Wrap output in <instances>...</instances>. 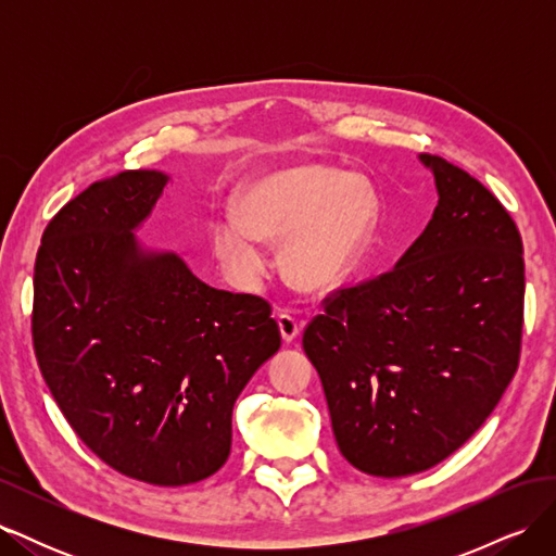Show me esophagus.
Listing matches in <instances>:
<instances>
[{"label": "esophagus", "instance_id": "obj_1", "mask_svg": "<svg viewBox=\"0 0 556 556\" xmlns=\"http://www.w3.org/2000/svg\"><path fill=\"white\" fill-rule=\"evenodd\" d=\"M278 327H280V336L285 343L296 341V336L301 333V323L290 313H278Z\"/></svg>", "mask_w": 556, "mask_h": 556}]
</instances>
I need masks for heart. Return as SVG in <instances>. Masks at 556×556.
I'll use <instances>...</instances> for the list:
<instances>
[{
    "label": "heart",
    "mask_w": 556,
    "mask_h": 556,
    "mask_svg": "<svg viewBox=\"0 0 556 556\" xmlns=\"http://www.w3.org/2000/svg\"><path fill=\"white\" fill-rule=\"evenodd\" d=\"M378 201L362 176L329 166H294L252 182L243 217L227 211L213 245L229 274L245 288L268 271L262 241L285 243L282 264L301 290L325 292L355 268L376 225Z\"/></svg>",
    "instance_id": "1"
}]
</instances>
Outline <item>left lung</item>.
<instances>
[{
    "instance_id": "8db88e82",
    "label": "left lung",
    "mask_w": 556,
    "mask_h": 556,
    "mask_svg": "<svg viewBox=\"0 0 556 556\" xmlns=\"http://www.w3.org/2000/svg\"><path fill=\"white\" fill-rule=\"evenodd\" d=\"M439 206L392 271L339 288L304 329L336 443L364 473L401 478L459 450L510 384L525 257L510 213L439 157Z\"/></svg>"
}]
</instances>
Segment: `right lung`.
I'll use <instances>...</instances> for the list:
<instances>
[{"mask_svg": "<svg viewBox=\"0 0 556 556\" xmlns=\"http://www.w3.org/2000/svg\"><path fill=\"white\" fill-rule=\"evenodd\" d=\"M166 180L148 169L97 180L48 223L31 341L50 394L99 459L182 486L227 462L233 403L280 331L262 296L208 288L174 252L134 239Z\"/></svg>", "mask_w": 556, "mask_h": 556, "instance_id": "right-lung-1", "label": "right lung"}]
</instances>
